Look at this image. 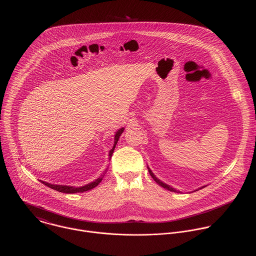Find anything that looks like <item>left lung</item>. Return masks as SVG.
<instances>
[{
	"label": "left lung",
	"mask_w": 256,
	"mask_h": 256,
	"mask_svg": "<svg viewBox=\"0 0 256 256\" xmlns=\"http://www.w3.org/2000/svg\"><path fill=\"white\" fill-rule=\"evenodd\" d=\"M148 172H150V176L154 178V180L156 182L158 183V185H160L162 187H164V188H166V189H168V190H170V191H172V192H180V191H178V190H176L174 188H172V187H170V185H166V183L162 182L160 180H158L154 176V174L148 170Z\"/></svg>",
	"instance_id": "8db88e82"
}]
</instances>
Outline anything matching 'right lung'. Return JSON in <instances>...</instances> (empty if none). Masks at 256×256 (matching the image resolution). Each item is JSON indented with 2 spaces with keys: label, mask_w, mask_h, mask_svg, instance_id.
Instances as JSON below:
<instances>
[{
  "label": "right lung",
  "mask_w": 256,
  "mask_h": 256,
  "mask_svg": "<svg viewBox=\"0 0 256 256\" xmlns=\"http://www.w3.org/2000/svg\"><path fill=\"white\" fill-rule=\"evenodd\" d=\"M123 131H124V128H121V129H119V130L116 132L115 137H114V145H113V148L110 150V158H111V156H112V154H113V152H114L115 146H116V144H117V142H118V139H119V137L121 136V134H122ZM106 172H108V170H106ZM106 172L100 178H98V180H96L94 182L88 183V184H86V185H84V186H82V187H73V186H66V185H56V184H50V183L44 182H41L43 183V184H45L46 186H48V187L54 189V190H57V191H59V192H62V193H69V194H71V193H82V192H84V191H88V190H90V189L94 188L96 186H98L100 183L102 182V180L104 174H106Z\"/></svg>",
  "instance_id": "right-lung-1"
}]
</instances>
